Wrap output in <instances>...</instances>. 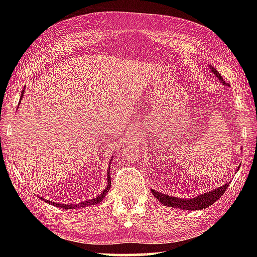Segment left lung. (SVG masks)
Masks as SVG:
<instances>
[{"label": "left lung", "instance_id": "1", "mask_svg": "<svg viewBox=\"0 0 257 257\" xmlns=\"http://www.w3.org/2000/svg\"><path fill=\"white\" fill-rule=\"evenodd\" d=\"M211 70H212V73L214 74L217 78H219V80L223 85L228 86V84L226 83V81L223 80V77L214 67H211ZM228 184L230 183L221 185V187H219L215 190L201 194L199 196H196V198L191 199V200H189V199L183 200L180 198H174V196H169V195L157 192V191H155V190H151V191H152V194H154L163 205H167L170 207H179V209H183V210H201V209H205V207L212 205L214 202L219 200L223 195V193L226 191Z\"/></svg>", "mask_w": 257, "mask_h": 257}]
</instances>
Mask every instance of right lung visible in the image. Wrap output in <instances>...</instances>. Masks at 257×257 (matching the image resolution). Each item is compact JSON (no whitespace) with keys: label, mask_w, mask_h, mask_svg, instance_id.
Returning a JSON list of instances; mask_svg holds the SVG:
<instances>
[{"label":"right lung","mask_w":257,"mask_h":257,"mask_svg":"<svg viewBox=\"0 0 257 257\" xmlns=\"http://www.w3.org/2000/svg\"><path fill=\"white\" fill-rule=\"evenodd\" d=\"M23 92H24V90L22 91L21 99H22V97H23ZM107 176H108V177H107V178H108V184H107L106 189L102 191L100 195H98L97 198H95V199H91V200H89V201H86V202H83V203H79V204H76V205H73V204H59V203H55V202L47 201V200H45V202H47V203H51V204H53V205H55V206H57V207H62V209H68V210H70V209H78V207H81V206H89V205H94V204L99 203V202L102 201L103 198H105L106 193L108 192L109 189H110V185H111L110 173H109V170H108V174H107ZM43 200H44V199H43Z\"/></svg>","instance_id":"add662e5"}]
</instances>
